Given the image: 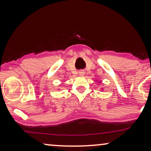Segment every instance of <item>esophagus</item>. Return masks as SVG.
<instances>
[{"label":"esophagus","instance_id":"1","mask_svg":"<svg viewBox=\"0 0 151 151\" xmlns=\"http://www.w3.org/2000/svg\"><path fill=\"white\" fill-rule=\"evenodd\" d=\"M84 72H80L79 73V75L80 76H83L84 75Z\"/></svg>","mask_w":151,"mask_h":151}]
</instances>
